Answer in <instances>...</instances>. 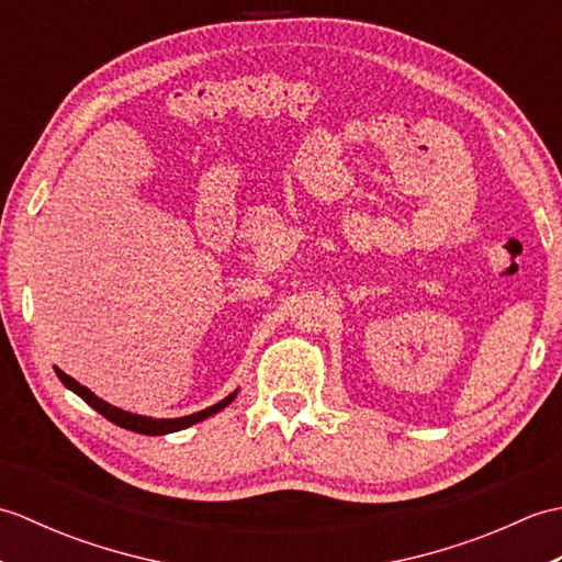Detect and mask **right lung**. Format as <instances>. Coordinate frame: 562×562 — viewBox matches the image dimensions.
<instances>
[{
  "mask_svg": "<svg viewBox=\"0 0 562 562\" xmlns=\"http://www.w3.org/2000/svg\"><path fill=\"white\" fill-rule=\"evenodd\" d=\"M55 372H57L59 381H63V384H65L67 389H71V391L77 393L79 398L87 401L93 411H99V413L105 417V420H111V423L121 425V427H125V429H133V432H139V435H169V432H178V429H186V427H190V425L205 420V417H210V415H214V413H220V411L226 408V405H229V403L234 401V396H236V391H234V393H229V396H226L224 401L214 403L212 408H205V411L193 413V415H186V417H173V420H157V417L133 415V413H125V411H121V408H113V405H109L105 401L93 396V393H91L87 386H81V384H77L75 379L67 376V374L63 372V369L55 367Z\"/></svg>",
  "mask_w": 562,
  "mask_h": 562,
  "instance_id": "1",
  "label": "right lung"
}]
</instances>
